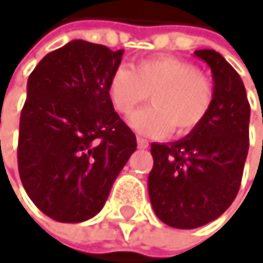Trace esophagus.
<instances>
[{"label": "esophagus", "instance_id": "1", "mask_svg": "<svg viewBox=\"0 0 263 263\" xmlns=\"http://www.w3.org/2000/svg\"><path fill=\"white\" fill-rule=\"evenodd\" d=\"M137 145H139V148L145 149V148H148V140L142 139V137H137Z\"/></svg>", "mask_w": 263, "mask_h": 263}]
</instances>
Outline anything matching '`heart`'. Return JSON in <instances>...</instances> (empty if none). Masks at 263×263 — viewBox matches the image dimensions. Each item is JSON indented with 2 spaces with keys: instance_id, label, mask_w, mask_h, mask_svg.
<instances>
[{
  "instance_id": "1",
  "label": "heart",
  "mask_w": 263,
  "mask_h": 263,
  "mask_svg": "<svg viewBox=\"0 0 263 263\" xmlns=\"http://www.w3.org/2000/svg\"><path fill=\"white\" fill-rule=\"evenodd\" d=\"M108 98L118 114L129 117L151 96L153 105L130 118L139 134L162 137L172 129L187 136L199 129L215 104V85L199 67L177 57L140 60L134 69L120 66L108 79Z\"/></svg>"
}]
</instances>
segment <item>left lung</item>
Here are the masks:
<instances>
[{"mask_svg":"<svg viewBox=\"0 0 263 263\" xmlns=\"http://www.w3.org/2000/svg\"><path fill=\"white\" fill-rule=\"evenodd\" d=\"M194 55L213 74V108L203 124L181 140L151 143L149 200L156 216L175 229L205 226L232 205L249 148L251 107L241 77L215 50Z\"/></svg>","mask_w":263,"mask_h":263,"instance_id":"obj_1","label":"left lung"}]
</instances>
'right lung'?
Wrapping results in <instances>:
<instances>
[{"label":"right lung","mask_w":263,"mask_h":263,"mask_svg":"<svg viewBox=\"0 0 263 263\" xmlns=\"http://www.w3.org/2000/svg\"><path fill=\"white\" fill-rule=\"evenodd\" d=\"M123 52L70 41L45 55L28 79L18 174L29 199L58 222L96 216L137 148L107 91Z\"/></svg>","instance_id":"1"}]
</instances>
